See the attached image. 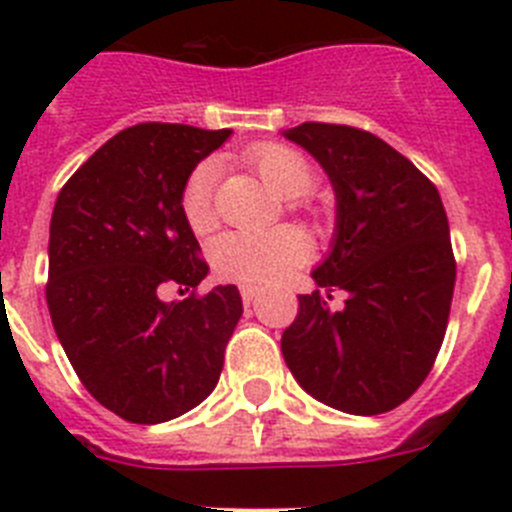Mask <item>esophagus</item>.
Instances as JSON below:
<instances>
[{
	"mask_svg": "<svg viewBox=\"0 0 512 512\" xmlns=\"http://www.w3.org/2000/svg\"><path fill=\"white\" fill-rule=\"evenodd\" d=\"M256 297H259V287H253V284H241V300H243V305L251 307L253 302H256Z\"/></svg>",
	"mask_w": 512,
	"mask_h": 512,
	"instance_id": "34e87169",
	"label": "esophagus"
}]
</instances>
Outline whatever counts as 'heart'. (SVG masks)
<instances>
[{
  "instance_id": "heart-1",
  "label": "heart",
  "mask_w": 512,
  "mask_h": 512,
  "mask_svg": "<svg viewBox=\"0 0 512 512\" xmlns=\"http://www.w3.org/2000/svg\"><path fill=\"white\" fill-rule=\"evenodd\" d=\"M243 164L261 176V182L287 200L310 192L315 171L295 148L282 143H259L243 153ZM215 166H194L182 187V215L197 235L215 228ZM307 256L305 235L295 228L259 230V233H223L210 246L217 277L241 284H269L302 264Z\"/></svg>"
}]
</instances>
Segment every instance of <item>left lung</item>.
<instances>
[{
    "instance_id": "8db88e82",
    "label": "left lung",
    "mask_w": 512,
    "mask_h": 512,
    "mask_svg": "<svg viewBox=\"0 0 512 512\" xmlns=\"http://www.w3.org/2000/svg\"><path fill=\"white\" fill-rule=\"evenodd\" d=\"M284 138L315 156L336 189V238L300 295L282 354L302 390L351 415H379L418 390L443 343L456 261L436 184L382 138L302 122ZM330 291L347 295L341 311Z\"/></svg>"
}]
</instances>
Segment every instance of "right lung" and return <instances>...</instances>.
<instances>
[{
    "instance_id": "add662e5",
    "label": "right lung",
    "mask_w": 512,
    "mask_h": 512,
    "mask_svg": "<svg viewBox=\"0 0 512 512\" xmlns=\"http://www.w3.org/2000/svg\"><path fill=\"white\" fill-rule=\"evenodd\" d=\"M230 130L140 122L110 138L58 192L45 300L89 395L140 425L197 408L215 390L241 320L238 287L197 295L207 277L182 215L192 169ZM176 283L187 301L164 303Z\"/></svg>"
}]
</instances>
